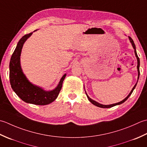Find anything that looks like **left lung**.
<instances>
[{
    "instance_id": "left-lung-1",
    "label": "left lung",
    "mask_w": 147,
    "mask_h": 147,
    "mask_svg": "<svg viewBox=\"0 0 147 147\" xmlns=\"http://www.w3.org/2000/svg\"><path fill=\"white\" fill-rule=\"evenodd\" d=\"M129 38L130 42H131V44H132V45H133V48H134V53H135L136 57L137 58V60H138L137 68H138V80L139 77H140V58H138V56L137 53H136V46H135V44H134V43L133 40L132 38H131V37H129ZM136 84H137V83L135 85H134V86L133 87V88L132 89V90H131V91L130 92V93L129 94V95L127 96L126 98H125L124 99V100H123L121 101H120V102H119V103H115V104H112V105H101V104L98 103V102H96V101L92 100V99H91L90 98H89V97L88 96V94H86V95H87V97H88V100H89V101H90V102L92 103L93 105H94L97 106V107H100V108H105H105H111V107H114V106H115V105H120V104L123 103L124 102V101H126V100H127V99H128V98L130 96V95H131V94H132V92H133V90L134 89V88H135V87H136Z\"/></svg>"
}]
</instances>
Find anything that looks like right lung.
Returning a JSON list of instances; mask_svg holds the SVG:
<instances>
[{"mask_svg": "<svg viewBox=\"0 0 147 147\" xmlns=\"http://www.w3.org/2000/svg\"><path fill=\"white\" fill-rule=\"evenodd\" d=\"M32 34H26L19 40L9 63V79L12 89L16 94L26 103L38 105H46L55 101L62 88V84L66 74L61 79L57 88L51 91H45L37 86H34L26 79L20 66V55L23 44Z\"/></svg>", "mask_w": 147, "mask_h": 147, "instance_id": "right-lung-1", "label": "right lung"}]
</instances>
